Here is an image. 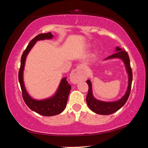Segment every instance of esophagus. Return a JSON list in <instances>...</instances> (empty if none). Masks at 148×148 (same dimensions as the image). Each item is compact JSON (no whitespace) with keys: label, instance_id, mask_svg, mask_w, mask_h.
Listing matches in <instances>:
<instances>
[{"label":"esophagus","instance_id":"obj_1","mask_svg":"<svg viewBox=\"0 0 148 148\" xmlns=\"http://www.w3.org/2000/svg\"><path fill=\"white\" fill-rule=\"evenodd\" d=\"M70 79L73 84H76L77 82L79 81V79H81V73H80V69L79 67L72 72L70 75Z\"/></svg>","mask_w":148,"mask_h":148}]
</instances>
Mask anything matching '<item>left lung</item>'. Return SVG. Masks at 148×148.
I'll use <instances>...</instances> for the list:
<instances>
[{
  "mask_svg": "<svg viewBox=\"0 0 148 148\" xmlns=\"http://www.w3.org/2000/svg\"><path fill=\"white\" fill-rule=\"evenodd\" d=\"M112 58H120L123 61L125 66H126L127 73L129 74L128 89H127L125 95L119 101L111 102H102L98 101V100L94 98L92 94V87L91 82H90L89 79L87 80L86 82L89 86L88 92H87L86 97L87 104L88 105L89 108L92 112L98 114L110 115L117 112V110H119L126 103L127 101L129 99L130 92H131L132 81V72L131 67V64H130V59L128 53H127V51L125 49H122L119 48V47H117L116 53L112 54V56L108 57L106 59Z\"/></svg>",
  "mask_w": 148,
  "mask_h": 148,
  "instance_id": "obj_1",
  "label": "left lung"
}]
</instances>
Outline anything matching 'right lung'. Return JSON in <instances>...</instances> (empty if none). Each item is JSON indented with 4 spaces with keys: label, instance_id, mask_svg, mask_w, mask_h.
Returning <instances> with one entry per match:
<instances>
[{
    "label": "right lung",
    "instance_id": "add662e5",
    "mask_svg": "<svg viewBox=\"0 0 148 148\" xmlns=\"http://www.w3.org/2000/svg\"><path fill=\"white\" fill-rule=\"evenodd\" d=\"M52 37H53V35L51 34V32L39 34L29 42L27 48L25 49L23 54H22L21 65H20L18 74V78L21 89L22 97H23L25 104L30 109L44 116H56V115L61 114L63 111L66 106L68 97L71 89V86L68 83L66 77H64V78L62 79L59 89L57 90L56 94L53 97L43 100V101H36V100L32 99L26 91L23 80V72L26 57L32 46L36 43V42L40 40L50 39L52 38Z\"/></svg>",
    "mask_w": 148,
    "mask_h": 148
}]
</instances>
